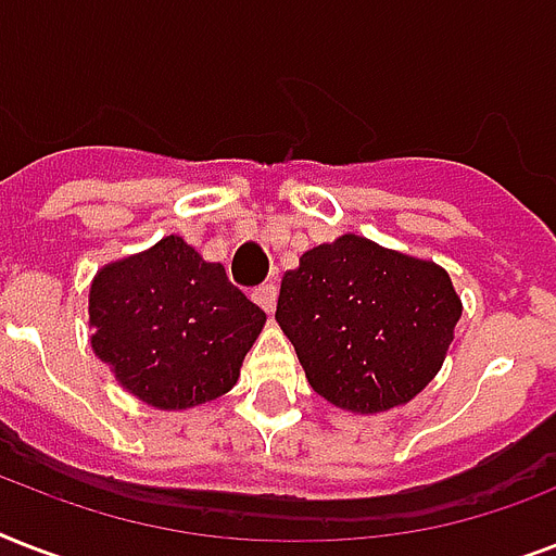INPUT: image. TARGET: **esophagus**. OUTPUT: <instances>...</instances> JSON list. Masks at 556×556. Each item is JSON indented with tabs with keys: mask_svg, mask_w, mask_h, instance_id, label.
I'll return each instance as SVG.
<instances>
[{
	"mask_svg": "<svg viewBox=\"0 0 556 556\" xmlns=\"http://www.w3.org/2000/svg\"><path fill=\"white\" fill-rule=\"evenodd\" d=\"M253 300L270 314L274 312V305H277V286H274V282H265V286H260L253 291Z\"/></svg>",
	"mask_w": 556,
	"mask_h": 556,
	"instance_id": "34e87169",
	"label": "esophagus"
}]
</instances>
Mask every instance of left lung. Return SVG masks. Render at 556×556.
Listing matches in <instances>:
<instances>
[{"mask_svg": "<svg viewBox=\"0 0 556 556\" xmlns=\"http://www.w3.org/2000/svg\"><path fill=\"white\" fill-rule=\"evenodd\" d=\"M458 317L447 270L355 233L305 251L277 300L314 392L361 415L413 401L444 364Z\"/></svg>", "mask_w": 556, "mask_h": 556, "instance_id": "1", "label": "left lung"}]
</instances>
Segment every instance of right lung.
Masks as SVG:
<instances>
[{"mask_svg": "<svg viewBox=\"0 0 556 556\" xmlns=\"http://www.w3.org/2000/svg\"><path fill=\"white\" fill-rule=\"evenodd\" d=\"M94 355L155 409L225 395L265 326V312L181 236L98 270L89 291Z\"/></svg>", "mask_w": 556, "mask_h": 556, "instance_id": "obj_1", "label": "right lung"}]
</instances>
